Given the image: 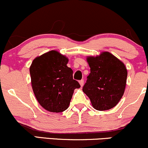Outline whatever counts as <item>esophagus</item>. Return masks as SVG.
<instances>
[{
	"mask_svg": "<svg viewBox=\"0 0 148 148\" xmlns=\"http://www.w3.org/2000/svg\"><path fill=\"white\" fill-rule=\"evenodd\" d=\"M79 84H80V85H81V87H82L83 86H84V80H80L79 81Z\"/></svg>",
	"mask_w": 148,
	"mask_h": 148,
	"instance_id": "1",
	"label": "esophagus"
}]
</instances>
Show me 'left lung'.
<instances>
[{
  "mask_svg": "<svg viewBox=\"0 0 148 148\" xmlns=\"http://www.w3.org/2000/svg\"><path fill=\"white\" fill-rule=\"evenodd\" d=\"M90 73L83 91L97 111L111 109L118 104L126 86L127 71L125 64L109 52L88 57Z\"/></svg>",
  "mask_w": 148,
  "mask_h": 148,
  "instance_id": "obj_1",
  "label": "left lung"
}]
</instances>
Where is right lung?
Returning a JSON list of instances; mask_svg holds the SVG:
<instances>
[{
	"mask_svg": "<svg viewBox=\"0 0 148 148\" xmlns=\"http://www.w3.org/2000/svg\"><path fill=\"white\" fill-rule=\"evenodd\" d=\"M68 59L51 51L34 59L30 67L34 94L47 111L60 113L69 107L74 89L81 87L73 79V71L67 66Z\"/></svg>",
	"mask_w": 148,
	"mask_h": 148,
	"instance_id": "add662e5",
	"label": "right lung"
}]
</instances>
